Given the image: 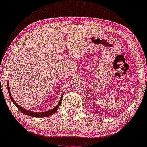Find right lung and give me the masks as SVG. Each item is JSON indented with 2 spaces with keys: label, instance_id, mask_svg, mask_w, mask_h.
<instances>
[{
  "label": "right lung",
  "instance_id": "1",
  "mask_svg": "<svg viewBox=\"0 0 147 147\" xmlns=\"http://www.w3.org/2000/svg\"><path fill=\"white\" fill-rule=\"evenodd\" d=\"M7 88H8V92H9V97L10 99H11V102L14 104V105L16 106V107L18 108V110H20L21 111L22 113H23V114L25 115H29V116H32V117H48V116L50 115H52V114L55 113L56 111L58 110L59 107V106L61 105V101H62V97H63V94L62 95L61 97V99H60V102L58 104V105H57L56 107L54 108L53 109H52V110L50 111H45V112H41V113H38V112H32V111H29L28 110H26V109H23V108H22L21 106H19L18 104H16V102H14V100L13 99L12 97H11V93H10V90H9V84H7Z\"/></svg>",
  "mask_w": 147,
  "mask_h": 147
}]
</instances>
